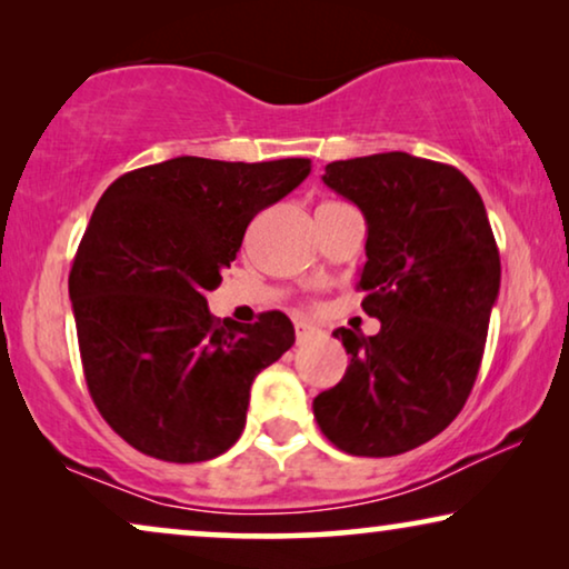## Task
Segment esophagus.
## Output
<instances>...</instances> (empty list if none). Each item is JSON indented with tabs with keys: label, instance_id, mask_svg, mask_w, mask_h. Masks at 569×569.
<instances>
[{
	"label": "esophagus",
	"instance_id": "esophagus-1",
	"mask_svg": "<svg viewBox=\"0 0 569 569\" xmlns=\"http://www.w3.org/2000/svg\"><path fill=\"white\" fill-rule=\"evenodd\" d=\"M318 333H321V329H318L316 323L306 321V318H300V321H295V337H298V345H302V341L318 337Z\"/></svg>",
	"mask_w": 569,
	"mask_h": 569
}]
</instances>
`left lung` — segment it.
<instances>
[{
	"label": "left lung",
	"mask_w": 569,
	"mask_h": 569,
	"mask_svg": "<svg viewBox=\"0 0 569 569\" xmlns=\"http://www.w3.org/2000/svg\"><path fill=\"white\" fill-rule=\"evenodd\" d=\"M323 183L368 222L357 290L380 331H333L349 368L313 399L316 422L345 453H407L469 399L500 292V251L479 191L446 162L380 152L329 162Z\"/></svg>",
	"instance_id": "1"
}]
</instances>
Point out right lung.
<instances>
[{"label": "right lung", "mask_w": 569, "mask_h": 569, "mask_svg": "<svg viewBox=\"0 0 569 569\" xmlns=\"http://www.w3.org/2000/svg\"><path fill=\"white\" fill-rule=\"evenodd\" d=\"M310 160L173 158L108 186L69 271L90 396L139 453L199 463L246 427L251 383L295 345L279 310L217 321L207 295L248 222L306 181Z\"/></svg>", "instance_id": "obj_1"}]
</instances>
